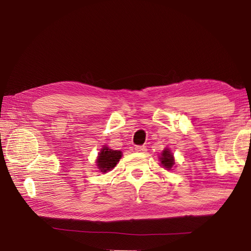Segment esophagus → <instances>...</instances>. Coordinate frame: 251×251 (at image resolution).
<instances>
[{
    "label": "esophagus",
    "mask_w": 251,
    "mask_h": 251,
    "mask_svg": "<svg viewBox=\"0 0 251 251\" xmlns=\"http://www.w3.org/2000/svg\"><path fill=\"white\" fill-rule=\"evenodd\" d=\"M135 151L139 152H145L147 151V148H146V146H136Z\"/></svg>",
    "instance_id": "esophagus-1"
}]
</instances>
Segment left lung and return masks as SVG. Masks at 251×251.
<instances>
[{"label": "left lung", "instance_id": "left-lung-1", "mask_svg": "<svg viewBox=\"0 0 251 251\" xmlns=\"http://www.w3.org/2000/svg\"><path fill=\"white\" fill-rule=\"evenodd\" d=\"M160 161L161 165L167 168L168 170H170L172 166L175 165V159H173V155L171 154V151L169 150H165L162 151L161 157H160Z\"/></svg>", "mask_w": 251, "mask_h": 251}]
</instances>
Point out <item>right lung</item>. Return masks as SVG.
Here are the masks:
<instances>
[{"label": "right lung", "instance_id": "add662e5", "mask_svg": "<svg viewBox=\"0 0 251 251\" xmlns=\"http://www.w3.org/2000/svg\"><path fill=\"white\" fill-rule=\"evenodd\" d=\"M121 151H112L108 147H104L100 150V152L97 158V167L100 168V172H107L114 169L121 158Z\"/></svg>", "mask_w": 251, "mask_h": 251}]
</instances>
